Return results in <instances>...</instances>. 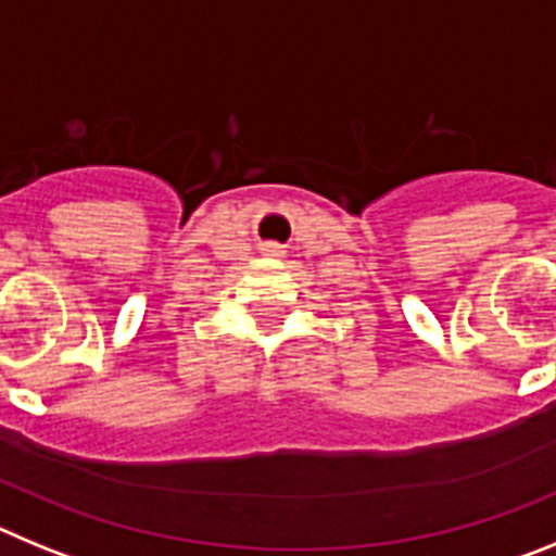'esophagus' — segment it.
Returning a JSON list of instances; mask_svg holds the SVG:
<instances>
[{
	"instance_id": "1",
	"label": "esophagus",
	"mask_w": 556,
	"mask_h": 556,
	"mask_svg": "<svg viewBox=\"0 0 556 556\" xmlns=\"http://www.w3.org/2000/svg\"><path fill=\"white\" fill-rule=\"evenodd\" d=\"M267 250L269 253H281V248H278V244H267Z\"/></svg>"
}]
</instances>
